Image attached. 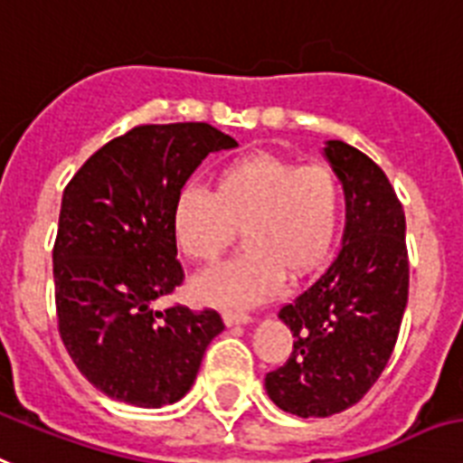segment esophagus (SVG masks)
Masks as SVG:
<instances>
[{"mask_svg": "<svg viewBox=\"0 0 463 463\" xmlns=\"http://www.w3.org/2000/svg\"><path fill=\"white\" fill-rule=\"evenodd\" d=\"M251 317L250 314H244V311H223V323L228 328L232 326H244V323H250Z\"/></svg>", "mask_w": 463, "mask_h": 463, "instance_id": "1", "label": "esophagus"}]
</instances>
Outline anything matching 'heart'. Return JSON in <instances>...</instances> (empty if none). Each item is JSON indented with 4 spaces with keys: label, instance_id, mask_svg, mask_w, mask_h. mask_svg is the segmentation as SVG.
<instances>
[{
    "label": "heart",
    "instance_id": "obj_1",
    "mask_svg": "<svg viewBox=\"0 0 463 463\" xmlns=\"http://www.w3.org/2000/svg\"><path fill=\"white\" fill-rule=\"evenodd\" d=\"M342 221V185L326 164L269 152L228 161L213 193L183 187L173 202V238L187 259L212 264L242 231L244 254L199 276L193 292L212 307H254L328 259Z\"/></svg>",
    "mask_w": 463,
    "mask_h": 463
}]
</instances>
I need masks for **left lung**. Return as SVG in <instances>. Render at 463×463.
<instances>
[{"instance_id": "left-lung-1", "label": "left lung", "mask_w": 463, "mask_h": 463, "mask_svg": "<svg viewBox=\"0 0 463 463\" xmlns=\"http://www.w3.org/2000/svg\"><path fill=\"white\" fill-rule=\"evenodd\" d=\"M326 159L345 190L342 250L314 283L278 311L290 326V359L266 373L276 407L326 419L354 407L392 356L409 297L407 221L383 168L342 140Z\"/></svg>"}]
</instances>
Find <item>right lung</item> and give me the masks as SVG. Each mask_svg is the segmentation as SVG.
I'll list each match as a JSON object with an SVG mask.
<instances>
[{"label": "right lung", "mask_w": 463, "mask_h": 463, "mask_svg": "<svg viewBox=\"0 0 463 463\" xmlns=\"http://www.w3.org/2000/svg\"><path fill=\"white\" fill-rule=\"evenodd\" d=\"M232 146L209 123L137 126L97 149L63 190L52 251L59 335L111 400L156 409L185 397L225 328L213 309L152 304L185 280L173 202L209 154Z\"/></svg>", "instance_id": "right-lung-1"}]
</instances>
